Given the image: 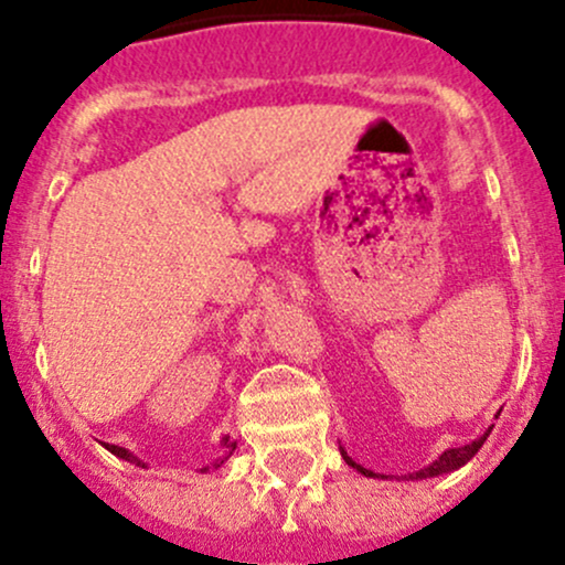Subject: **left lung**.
<instances>
[{
    "label": "left lung",
    "mask_w": 565,
    "mask_h": 565,
    "mask_svg": "<svg viewBox=\"0 0 565 565\" xmlns=\"http://www.w3.org/2000/svg\"><path fill=\"white\" fill-rule=\"evenodd\" d=\"M491 430H494V425H491L481 438L470 440V444H465V446H457V449L440 451L430 465H425V468H419V470H414V472H406V476H385V472L369 470V468H364V465H359L353 457H350V454L345 451V446H340V454H342V459H345V462L350 465V468L359 470L361 476H366V478H382V481H427V478H438V476H446V472H454V470L465 468V465H468L470 459L476 457L478 449H481L483 440L489 438Z\"/></svg>",
    "instance_id": "left-lung-1"
}]
</instances>
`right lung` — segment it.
Segmentation results:
<instances>
[{
  "instance_id": "add662e5",
  "label": "right lung",
  "mask_w": 565,
  "mask_h": 565,
  "mask_svg": "<svg viewBox=\"0 0 565 565\" xmlns=\"http://www.w3.org/2000/svg\"><path fill=\"white\" fill-rule=\"evenodd\" d=\"M103 446H106V449L111 451L114 457L125 459V462H129V465H138V468H148V465L142 462L140 457H135V454L129 451V449H125V446H114V444H103ZM220 449H223V454H220V457L215 459V462H212V468H215V470H217V468H223V465L228 462L231 454L236 451V440H233L231 436H223V440H220ZM206 470H210V468H201V472H206Z\"/></svg>"
}]
</instances>
